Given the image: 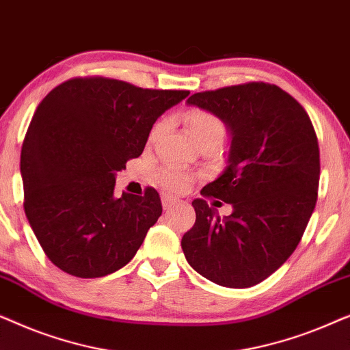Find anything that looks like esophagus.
<instances>
[{"label": "esophagus", "mask_w": 350, "mask_h": 350, "mask_svg": "<svg viewBox=\"0 0 350 350\" xmlns=\"http://www.w3.org/2000/svg\"><path fill=\"white\" fill-rule=\"evenodd\" d=\"M161 199H162V207H164L165 210H169L170 207H174V205L180 202L178 199L174 198V196H170V194H162Z\"/></svg>", "instance_id": "obj_1"}]
</instances>
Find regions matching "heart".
I'll return each mask as SVG.
<instances>
[{
  "instance_id": "obj_1",
  "label": "heart",
  "mask_w": 350,
  "mask_h": 350,
  "mask_svg": "<svg viewBox=\"0 0 350 350\" xmlns=\"http://www.w3.org/2000/svg\"><path fill=\"white\" fill-rule=\"evenodd\" d=\"M186 126H188L191 137L198 143L213 137L223 138L224 133L221 121L215 114L202 111V109H194V111L188 113V116H186ZM162 129H164V122H157L154 129L151 131L150 140H154ZM159 181L167 189L181 193V191L188 189L191 183H193V176L186 174L185 170L175 169V167H167V169H162L159 172Z\"/></svg>"
}]
</instances>
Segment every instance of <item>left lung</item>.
Here are the masks:
<instances>
[{
    "instance_id": "obj_1",
    "label": "left lung",
    "mask_w": 350,
    "mask_h": 350,
    "mask_svg": "<svg viewBox=\"0 0 350 350\" xmlns=\"http://www.w3.org/2000/svg\"><path fill=\"white\" fill-rule=\"evenodd\" d=\"M186 103L226 124L228 165L200 194L231 204L232 212L219 218L207 200H193L196 223L181 248L205 279L248 288L274 274L303 237L317 202V135L304 108L277 85H231Z\"/></svg>"
}]
</instances>
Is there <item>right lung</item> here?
<instances>
[{"instance_id": "1", "label": "right lung", "mask_w": 350, "mask_h": 350, "mask_svg": "<svg viewBox=\"0 0 350 350\" xmlns=\"http://www.w3.org/2000/svg\"><path fill=\"white\" fill-rule=\"evenodd\" d=\"M188 95L76 78L38 105L21 152L23 207L59 269L95 279L135 256L161 217V198L152 188L116 198V174L142 154L157 118Z\"/></svg>"}]
</instances>
